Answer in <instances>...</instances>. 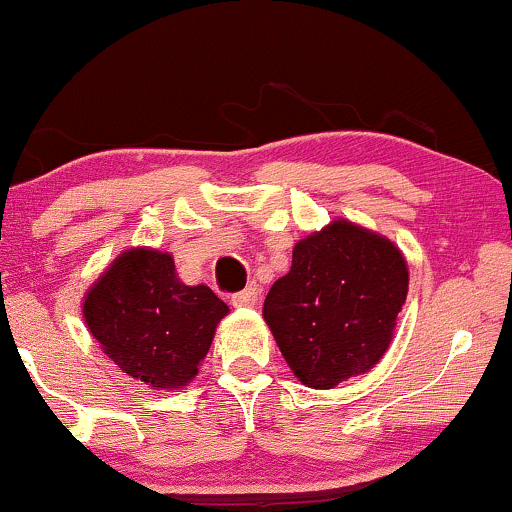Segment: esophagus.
<instances>
[{"label": "esophagus", "mask_w": 512, "mask_h": 512, "mask_svg": "<svg viewBox=\"0 0 512 512\" xmlns=\"http://www.w3.org/2000/svg\"><path fill=\"white\" fill-rule=\"evenodd\" d=\"M258 299H261V289H258L256 285H249L246 289H242V292L232 294V306L235 308H251L258 304Z\"/></svg>", "instance_id": "obj_1"}]
</instances>
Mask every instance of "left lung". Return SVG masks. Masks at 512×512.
<instances>
[{"instance_id":"1","label":"left lung","mask_w":512,"mask_h":512,"mask_svg":"<svg viewBox=\"0 0 512 512\" xmlns=\"http://www.w3.org/2000/svg\"><path fill=\"white\" fill-rule=\"evenodd\" d=\"M408 294L399 246L334 220L292 251V268L270 287L263 318L299 382L332 389L380 363Z\"/></svg>"}]
</instances>
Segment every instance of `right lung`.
I'll return each mask as SVG.
<instances>
[{
  "label": "right lung",
  "instance_id": "add662e5",
  "mask_svg": "<svg viewBox=\"0 0 512 512\" xmlns=\"http://www.w3.org/2000/svg\"><path fill=\"white\" fill-rule=\"evenodd\" d=\"M227 311L206 285L180 282L173 256L144 246L123 251L82 304L106 356L154 389H180L194 380Z\"/></svg>",
  "mask_w": 512,
  "mask_h": 512
}]
</instances>
